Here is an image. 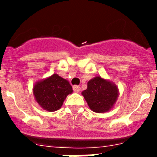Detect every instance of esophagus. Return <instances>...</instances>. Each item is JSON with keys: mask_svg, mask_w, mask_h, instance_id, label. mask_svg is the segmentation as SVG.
Listing matches in <instances>:
<instances>
[{"mask_svg": "<svg viewBox=\"0 0 157 157\" xmlns=\"http://www.w3.org/2000/svg\"><path fill=\"white\" fill-rule=\"evenodd\" d=\"M73 90L75 93H78L81 90V87H80L79 86H73Z\"/></svg>", "mask_w": 157, "mask_h": 157, "instance_id": "1", "label": "esophagus"}]
</instances>
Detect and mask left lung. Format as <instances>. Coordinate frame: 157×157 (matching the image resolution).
I'll list each match as a JSON object with an SVG mask.
<instances>
[{
    "label": "left lung",
    "instance_id": "obj_1",
    "mask_svg": "<svg viewBox=\"0 0 157 157\" xmlns=\"http://www.w3.org/2000/svg\"><path fill=\"white\" fill-rule=\"evenodd\" d=\"M119 89L114 82L96 76L87 82V89L82 92L89 108L94 112L103 113L114 107L119 97Z\"/></svg>",
    "mask_w": 157,
    "mask_h": 157
}]
</instances>
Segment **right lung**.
<instances>
[{"mask_svg": "<svg viewBox=\"0 0 157 157\" xmlns=\"http://www.w3.org/2000/svg\"><path fill=\"white\" fill-rule=\"evenodd\" d=\"M72 92L69 82L57 74L36 82L33 87L36 102L48 112H55L60 109L67 95Z\"/></svg>", "mask_w": 157, "mask_h": 157, "instance_id": "add662e5", "label": "right lung"}]
</instances>
